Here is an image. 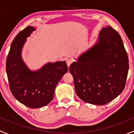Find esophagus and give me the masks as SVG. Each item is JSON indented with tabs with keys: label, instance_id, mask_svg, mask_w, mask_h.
<instances>
[{
	"label": "esophagus",
	"instance_id": "1",
	"mask_svg": "<svg viewBox=\"0 0 134 134\" xmlns=\"http://www.w3.org/2000/svg\"><path fill=\"white\" fill-rule=\"evenodd\" d=\"M66 62H67V66H68V67H69V66L71 65L72 62V60H71V59H67V60H66Z\"/></svg>",
	"mask_w": 134,
	"mask_h": 134
}]
</instances>
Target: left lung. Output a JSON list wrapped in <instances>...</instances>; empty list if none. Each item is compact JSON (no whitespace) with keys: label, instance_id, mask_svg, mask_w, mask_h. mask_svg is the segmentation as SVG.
I'll list each match as a JSON object with an SVG mask.
<instances>
[{"label":"left lung","instance_id":"left-lung-1","mask_svg":"<svg viewBox=\"0 0 134 134\" xmlns=\"http://www.w3.org/2000/svg\"><path fill=\"white\" fill-rule=\"evenodd\" d=\"M129 64L118 32L110 26L101 30L97 42L69 67L77 96L84 102L104 105L123 91Z\"/></svg>","mask_w":134,"mask_h":134}]
</instances>
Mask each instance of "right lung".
<instances>
[{"instance_id": "obj_1", "label": "right lung", "mask_w": 134, "mask_h": 134, "mask_svg": "<svg viewBox=\"0 0 134 134\" xmlns=\"http://www.w3.org/2000/svg\"><path fill=\"white\" fill-rule=\"evenodd\" d=\"M35 28L27 26L12 41L6 59V73L10 91L21 103L40 108L51 102L55 88L68 71L66 62L48 63L37 71H30L21 57V51Z\"/></svg>"}]
</instances>
